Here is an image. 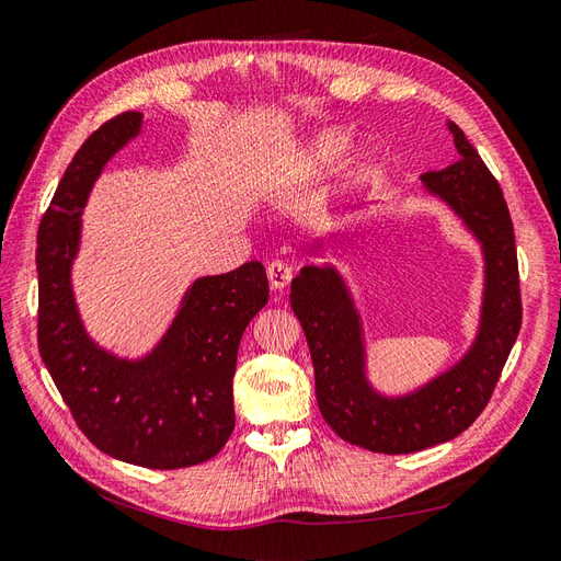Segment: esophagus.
Segmentation results:
<instances>
[{
  "mask_svg": "<svg viewBox=\"0 0 561 561\" xmlns=\"http://www.w3.org/2000/svg\"><path fill=\"white\" fill-rule=\"evenodd\" d=\"M291 277H294V272H291V267L286 265V263L272 261V263L267 265V279H270V286H272V289H275V291L286 289V286H289V282H291Z\"/></svg>",
  "mask_w": 561,
  "mask_h": 561,
  "instance_id": "34e87169",
  "label": "esophagus"
}]
</instances>
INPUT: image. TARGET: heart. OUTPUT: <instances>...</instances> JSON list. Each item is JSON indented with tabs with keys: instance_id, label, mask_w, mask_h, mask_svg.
I'll use <instances>...</instances> for the list:
<instances>
[{
	"instance_id": "obj_1",
	"label": "heart",
	"mask_w": 561,
	"mask_h": 561,
	"mask_svg": "<svg viewBox=\"0 0 561 561\" xmlns=\"http://www.w3.org/2000/svg\"><path fill=\"white\" fill-rule=\"evenodd\" d=\"M348 147V135L341 130H322L306 141V147L298 151L294 170L298 175H308V172L320 170L329 165L334 158ZM353 161L357 156H351Z\"/></svg>"
}]
</instances>
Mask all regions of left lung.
I'll return each instance as SVG.
<instances>
[{"instance_id": "left-lung-1", "label": "left lung", "mask_w": 561, "mask_h": 561, "mask_svg": "<svg viewBox=\"0 0 561 561\" xmlns=\"http://www.w3.org/2000/svg\"><path fill=\"white\" fill-rule=\"evenodd\" d=\"M457 161L424 172L420 190L438 201L479 243L483 286L479 322L467 351L414 389L389 393L369 377L363 312L346 275L332 263L304 265L291 282V308L304 327L314 367V393L324 422L353 445L403 455L453 440L491 400L522 329L519 270L510 210L500 184L453 121ZM318 237L310 253L324 255Z\"/></svg>"}]
</instances>
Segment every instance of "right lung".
Returning <instances> with one entry per match:
<instances>
[{"label":"right lung","mask_w":561,"mask_h":561,"mask_svg":"<svg viewBox=\"0 0 561 561\" xmlns=\"http://www.w3.org/2000/svg\"><path fill=\"white\" fill-rule=\"evenodd\" d=\"M125 111L82 144L37 232V346L80 431L99 450L149 469H180L218 455L234 428L232 379L243 329L267 304L265 267L243 263L186 286L165 332L137 357L90 336L73 289L82 210L94 182L141 135Z\"/></svg>","instance_id":"obj_1"}]
</instances>
